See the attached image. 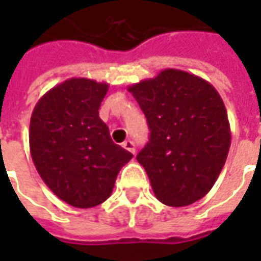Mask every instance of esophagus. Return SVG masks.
<instances>
[{
    "label": "esophagus",
    "instance_id": "esophagus-1",
    "mask_svg": "<svg viewBox=\"0 0 261 261\" xmlns=\"http://www.w3.org/2000/svg\"><path fill=\"white\" fill-rule=\"evenodd\" d=\"M123 147H124L127 151H130L131 153H136V144L131 141V140H127V141L123 142Z\"/></svg>",
    "mask_w": 261,
    "mask_h": 261
}]
</instances>
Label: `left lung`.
<instances>
[{"instance_id": "obj_1", "label": "left lung", "mask_w": 261, "mask_h": 261, "mask_svg": "<svg viewBox=\"0 0 261 261\" xmlns=\"http://www.w3.org/2000/svg\"><path fill=\"white\" fill-rule=\"evenodd\" d=\"M149 127L137 155L159 201L185 207L205 196L230 147L226 109L217 89L197 75L164 69L128 86Z\"/></svg>"}]
</instances>
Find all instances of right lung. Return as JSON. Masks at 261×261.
I'll return each instance as SVG.
<instances>
[{
	"mask_svg": "<svg viewBox=\"0 0 261 261\" xmlns=\"http://www.w3.org/2000/svg\"><path fill=\"white\" fill-rule=\"evenodd\" d=\"M109 84L69 78L46 92L33 109L29 147L37 173L69 205L91 208L112 194L133 153L114 144L99 108Z\"/></svg>",
	"mask_w": 261,
	"mask_h": 261,
	"instance_id": "right-lung-1",
	"label": "right lung"
}]
</instances>
